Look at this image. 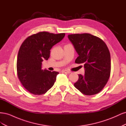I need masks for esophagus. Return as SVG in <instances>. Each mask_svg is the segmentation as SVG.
I'll return each mask as SVG.
<instances>
[{
  "mask_svg": "<svg viewBox=\"0 0 126 126\" xmlns=\"http://www.w3.org/2000/svg\"><path fill=\"white\" fill-rule=\"evenodd\" d=\"M62 72L63 73H65V74H70L71 73V72L69 70H63L62 71Z\"/></svg>",
  "mask_w": 126,
  "mask_h": 126,
  "instance_id": "34e87169",
  "label": "esophagus"
}]
</instances>
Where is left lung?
Segmentation results:
<instances>
[{
    "instance_id": "1",
    "label": "left lung",
    "mask_w": 126,
    "mask_h": 126,
    "mask_svg": "<svg viewBox=\"0 0 126 126\" xmlns=\"http://www.w3.org/2000/svg\"><path fill=\"white\" fill-rule=\"evenodd\" d=\"M79 56L76 63L84 64L85 75H79L74 86L86 95L99 93L108 82L111 71V59L105 42L89 33L68 36Z\"/></svg>"
}]
</instances>
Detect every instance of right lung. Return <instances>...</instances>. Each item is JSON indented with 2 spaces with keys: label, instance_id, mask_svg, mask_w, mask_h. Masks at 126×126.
Returning a JSON list of instances; mask_svg holds the SVG:
<instances>
[{
  "label": "right lung",
  "instance_id": "right-lung-1",
  "mask_svg": "<svg viewBox=\"0 0 126 126\" xmlns=\"http://www.w3.org/2000/svg\"><path fill=\"white\" fill-rule=\"evenodd\" d=\"M64 36V33L39 32L27 38L21 44L17 56V75L30 93L44 94L54 85L59 72L42 69V62L48 59L52 46Z\"/></svg>",
  "mask_w": 126,
  "mask_h": 126
}]
</instances>
